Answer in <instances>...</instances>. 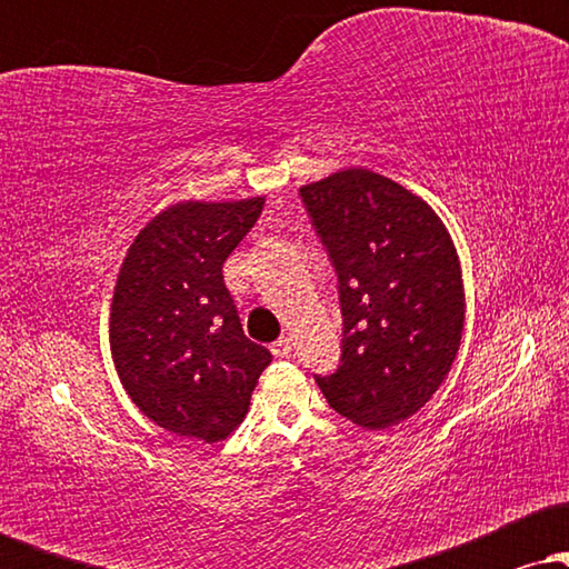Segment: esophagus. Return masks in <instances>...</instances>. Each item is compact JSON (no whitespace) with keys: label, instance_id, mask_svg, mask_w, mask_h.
Instances as JSON below:
<instances>
[{"label":"esophagus","instance_id":"esophagus-1","mask_svg":"<svg viewBox=\"0 0 569 569\" xmlns=\"http://www.w3.org/2000/svg\"><path fill=\"white\" fill-rule=\"evenodd\" d=\"M290 352H292V339L290 337L277 339L274 345H271V355H274V357H290Z\"/></svg>","mask_w":569,"mask_h":569}]
</instances>
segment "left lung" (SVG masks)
Returning a JSON list of instances; mask_svg holds the SVG:
<instances>
[{"mask_svg":"<svg viewBox=\"0 0 569 569\" xmlns=\"http://www.w3.org/2000/svg\"><path fill=\"white\" fill-rule=\"evenodd\" d=\"M339 274L341 365L316 376L331 409L386 430L417 415L461 347L466 295L453 238L422 197L368 168L300 189Z\"/></svg>","mask_w":569,"mask_h":569,"instance_id":"left-lung-1","label":"left lung"}]
</instances>
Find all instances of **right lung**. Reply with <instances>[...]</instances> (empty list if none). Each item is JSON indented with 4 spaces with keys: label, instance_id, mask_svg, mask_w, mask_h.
<instances>
[{
    "label": "right lung",
    "instance_id": "add662e5",
    "mask_svg": "<svg viewBox=\"0 0 569 569\" xmlns=\"http://www.w3.org/2000/svg\"><path fill=\"white\" fill-rule=\"evenodd\" d=\"M263 197L178 201L129 246L111 300V355L123 391L168 432L224 440L246 419L271 362L243 333L222 263Z\"/></svg>",
    "mask_w": 569,
    "mask_h": 569
}]
</instances>
